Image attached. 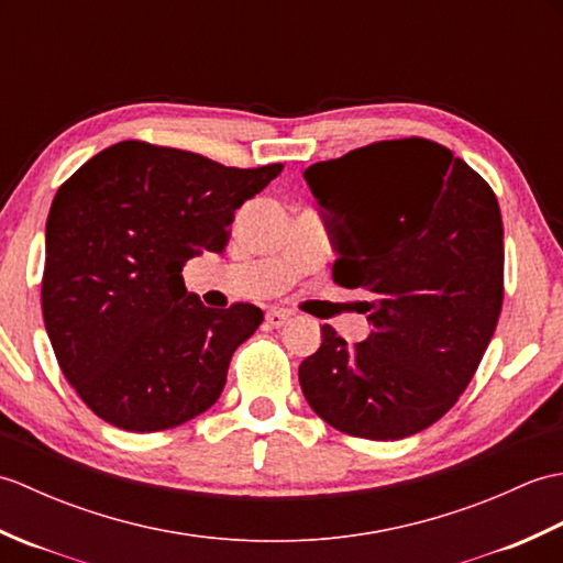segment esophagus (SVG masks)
Here are the masks:
<instances>
[{
  "mask_svg": "<svg viewBox=\"0 0 563 563\" xmlns=\"http://www.w3.org/2000/svg\"><path fill=\"white\" fill-rule=\"evenodd\" d=\"M288 319H290V312H285V309H268L266 312V324L273 329L285 327L288 324Z\"/></svg>",
  "mask_w": 563,
  "mask_h": 563,
  "instance_id": "obj_1",
  "label": "esophagus"
}]
</instances>
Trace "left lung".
<instances>
[{
    "label": "left lung",
    "mask_w": 563,
    "mask_h": 563,
    "mask_svg": "<svg viewBox=\"0 0 563 563\" xmlns=\"http://www.w3.org/2000/svg\"><path fill=\"white\" fill-rule=\"evenodd\" d=\"M305 178L333 224V280L363 288L373 333L329 324L300 363L312 411L341 433L399 440L470 385L504 302V220L492 186L438 142H375Z\"/></svg>",
    "instance_id": "obj_1"
}]
</instances>
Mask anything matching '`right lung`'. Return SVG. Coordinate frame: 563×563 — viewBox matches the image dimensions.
Instances as JSON below:
<instances>
[{
    "instance_id": "obj_1",
    "label": "right lung",
    "mask_w": 563,
    "mask_h": 563,
    "mask_svg": "<svg viewBox=\"0 0 563 563\" xmlns=\"http://www.w3.org/2000/svg\"><path fill=\"white\" fill-rule=\"evenodd\" d=\"M280 172L125 140L59 186L45 224V331L63 375L106 423L154 433L220 399L263 312L206 307L181 271L202 251L222 254L234 212Z\"/></svg>"
}]
</instances>
